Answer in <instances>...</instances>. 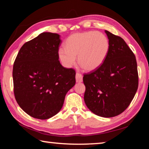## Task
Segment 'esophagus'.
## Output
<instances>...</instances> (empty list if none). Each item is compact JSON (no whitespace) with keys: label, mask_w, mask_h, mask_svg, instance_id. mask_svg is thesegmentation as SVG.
<instances>
[{"label":"esophagus","mask_w":149,"mask_h":149,"mask_svg":"<svg viewBox=\"0 0 149 149\" xmlns=\"http://www.w3.org/2000/svg\"><path fill=\"white\" fill-rule=\"evenodd\" d=\"M75 79H76L77 83H81L83 81V76L82 75L79 74V73H77L76 75H75Z\"/></svg>","instance_id":"esophagus-1"}]
</instances>
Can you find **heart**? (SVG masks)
Wrapping results in <instances>:
<instances>
[{
	"label": "heart",
	"instance_id": "obj_1",
	"mask_svg": "<svg viewBox=\"0 0 149 149\" xmlns=\"http://www.w3.org/2000/svg\"><path fill=\"white\" fill-rule=\"evenodd\" d=\"M65 48L58 50V56L65 67H72L75 63V56H78L81 66L86 71L92 72L105 61L110 43L105 35L91 31L70 35L65 42Z\"/></svg>",
	"mask_w": 149,
	"mask_h": 149
}]
</instances>
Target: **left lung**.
Wrapping results in <instances>:
<instances>
[{
  "instance_id": "obj_1",
  "label": "left lung",
  "mask_w": 149,
  "mask_h": 149,
  "mask_svg": "<svg viewBox=\"0 0 149 149\" xmlns=\"http://www.w3.org/2000/svg\"><path fill=\"white\" fill-rule=\"evenodd\" d=\"M105 33L109 52L101 66L84 75V100L95 114L112 118L132 101L138 88V72L135 55L124 40L107 30Z\"/></svg>"
}]
</instances>
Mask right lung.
Wrapping results in <instances>:
<instances>
[{
	"label": "right lung",
	"instance_id": "add662e5",
	"mask_svg": "<svg viewBox=\"0 0 149 149\" xmlns=\"http://www.w3.org/2000/svg\"><path fill=\"white\" fill-rule=\"evenodd\" d=\"M61 42L58 34L42 33L26 42L15 60V98L25 112L37 119L47 120L58 114L75 84V70L60 63Z\"/></svg>",
	"mask_w": 149,
	"mask_h": 149
}]
</instances>
